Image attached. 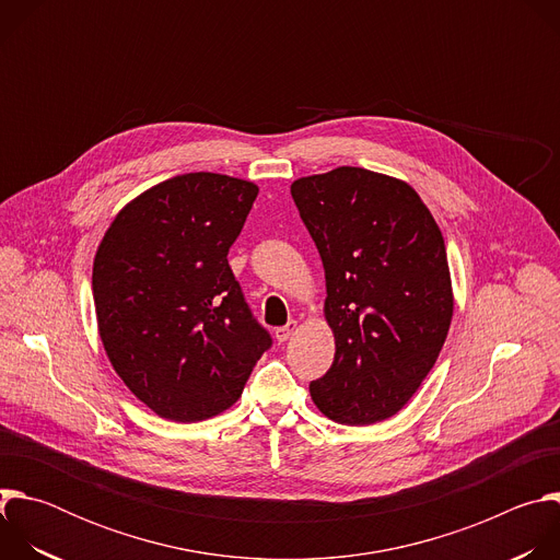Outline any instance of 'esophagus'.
<instances>
[{"instance_id": "1", "label": "esophagus", "mask_w": 560, "mask_h": 560, "mask_svg": "<svg viewBox=\"0 0 560 560\" xmlns=\"http://www.w3.org/2000/svg\"><path fill=\"white\" fill-rule=\"evenodd\" d=\"M294 330H296V322H290V324L283 326V328H275V339H277L279 343H285V341L294 335Z\"/></svg>"}]
</instances>
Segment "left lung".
<instances>
[{
  "mask_svg": "<svg viewBox=\"0 0 560 560\" xmlns=\"http://www.w3.org/2000/svg\"><path fill=\"white\" fill-rule=\"evenodd\" d=\"M290 192L324 261L337 346L312 401L343 425L385 421L430 374L452 324L443 234L410 184L365 168L301 177Z\"/></svg>",
  "mask_w": 560,
  "mask_h": 560,
  "instance_id": "1",
  "label": "left lung"
}]
</instances>
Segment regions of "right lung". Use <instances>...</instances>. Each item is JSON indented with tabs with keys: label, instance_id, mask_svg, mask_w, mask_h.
<instances>
[{
	"label": "right lung",
	"instance_id": "add662e5",
	"mask_svg": "<svg viewBox=\"0 0 560 560\" xmlns=\"http://www.w3.org/2000/svg\"><path fill=\"white\" fill-rule=\"evenodd\" d=\"M259 195L253 182L188 173L126 203L93 264L104 350L154 415H221L272 346L255 322L228 250Z\"/></svg>",
	"mask_w": 560,
	"mask_h": 560
}]
</instances>
